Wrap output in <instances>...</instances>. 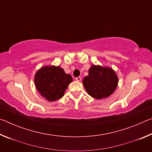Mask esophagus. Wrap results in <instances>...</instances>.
I'll return each instance as SVG.
<instances>
[{
	"mask_svg": "<svg viewBox=\"0 0 152 152\" xmlns=\"http://www.w3.org/2000/svg\"><path fill=\"white\" fill-rule=\"evenodd\" d=\"M75 79H76V80H77V81H80L81 80V77L80 76L76 77Z\"/></svg>",
	"mask_w": 152,
	"mask_h": 152,
	"instance_id": "esophagus-1",
	"label": "esophagus"
}]
</instances>
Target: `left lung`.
<instances>
[{"mask_svg": "<svg viewBox=\"0 0 152 152\" xmlns=\"http://www.w3.org/2000/svg\"><path fill=\"white\" fill-rule=\"evenodd\" d=\"M84 77L83 85L88 94L96 99L109 96L116 89L118 78L114 70L109 68L93 65Z\"/></svg>", "mask_w": 152, "mask_h": 152, "instance_id": "1", "label": "left lung"}]
</instances>
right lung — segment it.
I'll use <instances>...</instances> for the list:
<instances>
[{
    "label": "right lung",
    "instance_id": "1",
    "mask_svg": "<svg viewBox=\"0 0 152 152\" xmlns=\"http://www.w3.org/2000/svg\"><path fill=\"white\" fill-rule=\"evenodd\" d=\"M71 82L70 74H66L60 66L43 67L35 76L36 88L49 101L61 99Z\"/></svg>",
    "mask_w": 152,
    "mask_h": 152
}]
</instances>
